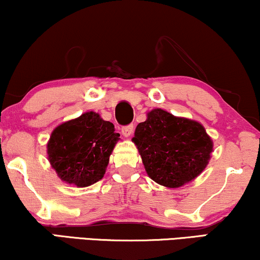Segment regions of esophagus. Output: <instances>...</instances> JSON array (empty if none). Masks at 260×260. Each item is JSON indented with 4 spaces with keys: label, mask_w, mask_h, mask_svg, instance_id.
Masks as SVG:
<instances>
[{
    "label": "esophagus",
    "mask_w": 260,
    "mask_h": 260,
    "mask_svg": "<svg viewBox=\"0 0 260 260\" xmlns=\"http://www.w3.org/2000/svg\"><path fill=\"white\" fill-rule=\"evenodd\" d=\"M133 128H134V126H133L132 123L127 124V126H123L122 128H121V132H122L123 137H129V136H132Z\"/></svg>",
    "instance_id": "obj_1"
}]
</instances>
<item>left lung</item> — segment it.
Masks as SVG:
<instances>
[{
  "label": "left lung",
  "instance_id": "obj_1",
  "mask_svg": "<svg viewBox=\"0 0 260 260\" xmlns=\"http://www.w3.org/2000/svg\"><path fill=\"white\" fill-rule=\"evenodd\" d=\"M145 170L159 185L176 188L192 181L205 169L212 140L193 120L153 109L136 128L133 138Z\"/></svg>",
  "mask_w": 260,
  "mask_h": 260
}]
</instances>
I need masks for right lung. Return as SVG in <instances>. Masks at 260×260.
Listing matches in <instances>:
<instances>
[{
	"instance_id": "1",
	"label": "right lung",
	"mask_w": 260,
	"mask_h": 260,
	"mask_svg": "<svg viewBox=\"0 0 260 260\" xmlns=\"http://www.w3.org/2000/svg\"><path fill=\"white\" fill-rule=\"evenodd\" d=\"M119 137L113 123L88 111L55 128L48 143L49 160L61 180L78 187L91 186L106 174Z\"/></svg>"
}]
</instances>
